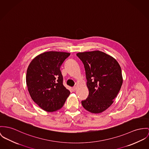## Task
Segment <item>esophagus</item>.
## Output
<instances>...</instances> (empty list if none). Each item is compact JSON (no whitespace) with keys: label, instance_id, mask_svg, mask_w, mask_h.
Returning <instances> with one entry per match:
<instances>
[{"label":"esophagus","instance_id":"esophagus-1","mask_svg":"<svg viewBox=\"0 0 149 149\" xmlns=\"http://www.w3.org/2000/svg\"><path fill=\"white\" fill-rule=\"evenodd\" d=\"M77 87H76V86H75V87H74L72 88V90H73L74 91H76V90H77Z\"/></svg>","mask_w":149,"mask_h":149}]
</instances>
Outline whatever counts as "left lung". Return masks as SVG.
Instances as JSON below:
<instances>
[{
    "mask_svg": "<svg viewBox=\"0 0 149 149\" xmlns=\"http://www.w3.org/2000/svg\"><path fill=\"white\" fill-rule=\"evenodd\" d=\"M77 56L84 65L89 91L82 106L92 113H100L113 104L120 90L123 81L121 67L115 58L99 50Z\"/></svg>",
    "mask_w": 149,
    "mask_h": 149,
    "instance_id": "left-lung-1",
    "label": "left lung"
}]
</instances>
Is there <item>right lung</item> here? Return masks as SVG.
Segmentation results:
<instances>
[{"instance_id":"1","label":"right lung","mask_w":149,"mask_h":149,"mask_svg":"<svg viewBox=\"0 0 149 149\" xmlns=\"http://www.w3.org/2000/svg\"><path fill=\"white\" fill-rule=\"evenodd\" d=\"M70 53L50 51L33 59L26 75L28 90L32 100L49 112L61 109L70 92L63 84L60 68Z\"/></svg>"}]
</instances>
